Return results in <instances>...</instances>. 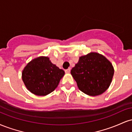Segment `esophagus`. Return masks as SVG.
Masks as SVG:
<instances>
[{"label":"esophagus","instance_id":"obj_1","mask_svg":"<svg viewBox=\"0 0 132 132\" xmlns=\"http://www.w3.org/2000/svg\"><path fill=\"white\" fill-rule=\"evenodd\" d=\"M70 71H71V69L70 68H68V69L65 70V72H66V73H69V72H70Z\"/></svg>","mask_w":132,"mask_h":132}]
</instances>
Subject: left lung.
<instances>
[{"label":"left lung","mask_w":132,"mask_h":132,"mask_svg":"<svg viewBox=\"0 0 132 132\" xmlns=\"http://www.w3.org/2000/svg\"><path fill=\"white\" fill-rule=\"evenodd\" d=\"M113 68L104 56L90 53L79 57L71 73L80 90L91 96L102 94L109 87Z\"/></svg>","instance_id":"obj_1"}]
</instances>
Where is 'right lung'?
<instances>
[{"label": "right lung", "mask_w": 132, "mask_h": 132, "mask_svg": "<svg viewBox=\"0 0 132 132\" xmlns=\"http://www.w3.org/2000/svg\"><path fill=\"white\" fill-rule=\"evenodd\" d=\"M64 71L41 56L31 61L22 72V80L27 88L37 95H46L57 87Z\"/></svg>", "instance_id": "obj_1"}]
</instances>
